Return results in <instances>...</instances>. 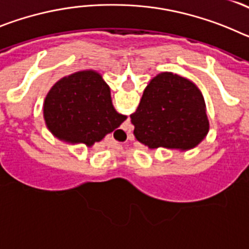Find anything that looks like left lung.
<instances>
[{
  "instance_id": "1",
  "label": "left lung",
  "mask_w": 249,
  "mask_h": 249,
  "mask_svg": "<svg viewBox=\"0 0 249 249\" xmlns=\"http://www.w3.org/2000/svg\"><path fill=\"white\" fill-rule=\"evenodd\" d=\"M131 122L138 142L151 149L195 148L210 129L198 87L172 72H162L152 78L137 109L131 114Z\"/></svg>"
}]
</instances>
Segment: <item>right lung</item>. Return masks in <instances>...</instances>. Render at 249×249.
Segmentation results:
<instances>
[{
    "mask_svg": "<svg viewBox=\"0 0 249 249\" xmlns=\"http://www.w3.org/2000/svg\"><path fill=\"white\" fill-rule=\"evenodd\" d=\"M43 118L58 140L91 147L120 127L127 116L114 109L102 76L89 70L54 83L45 98Z\"/></svg>",
    "mask_w": 249,
    "mask_h": 249,
    "instance_id": "obj_1",
    "label": "right lung"
}]
</instances>
